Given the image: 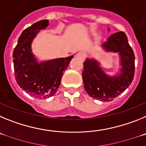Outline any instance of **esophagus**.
Masks as SVG:
<instances>
[{"instance_id": "esophagus-1", "label": "esophagus", "mask_w": 146, "mask_h": 146, "mask_svg": "<svg viewBox=\"0 0 146 146\" xmlns=\"http://www.w3.org/2000/svg\"><path fill=\"white\" fill-rule=\"evenodd\" d=\"M75 57L77 58L80 59V60H83V59L86 58V54H85L84 52H77V53L76 54Z\"/></svg>"}]
</instances>
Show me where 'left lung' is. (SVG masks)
Returning <instances> with one entry per match:
<instances>
[{
  "mask_svg": "<svg viewBox=\"0 0 146 146\" xmlns=\"http://www.w3.org/2000/svg\"><path fill=\"white\" fill-rule=\"evenodd\" d=\"M102 47L105 52L118 53L119 73L108 75L98 60L87 58L83 63L82 76L85 90L89 96L100 101L110 102L123 93L133 80L135 54L123 31L112 34L102 44Z\"/></svg>",
  "mask_w": 146,
  "mask_h": 146,
  "instance_id": "1",
  "label": "left lung"
}]
</instances>
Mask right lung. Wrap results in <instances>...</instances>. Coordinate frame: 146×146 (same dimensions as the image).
I'll return each mask as SVG.
<instances>
[{"label": "right lung", "instance_id": "right-lung-1", "mask_svg": "<svg viewBox=\"0 0 146 146\" xmlns=\"http://www.w3.org/2000/svg\"><path fill=\"white\" fill-rule=\"evenodd\" d=\"M49 25L48 20L34 23L23 31L13 52L14 69L18 86L37 99L53 96L60 84L61 77L73 55L38 62L32 52L33 40L41 30Z\"/></svg>", "mask_w": 146, "mask_h": 146}]
</instances>
